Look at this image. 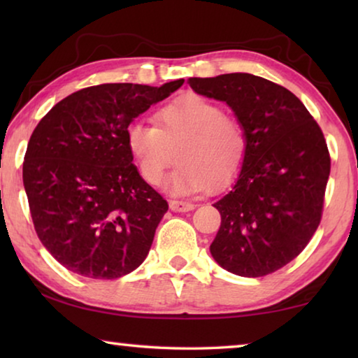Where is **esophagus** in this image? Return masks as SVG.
Returning a JSON list of instances; mask_svg holds the SVG:
<instances>
[{
    "mask_svg": "<svg viewBox=\"0 0 358 358\" xmlns=\"http://www.w3.org/2000/svg\"><path fill=\"white\" fill-rule=\"evenodd\" d=\"M169 207H171L172 211H177V213H185V211L194 210V203L183 202V201H171Z\"/></svg>",
    "mask_w": 358,
    "mask_h": 358,
    "instance_id": "1",
    "label": "esophagus"
}]
</instances>
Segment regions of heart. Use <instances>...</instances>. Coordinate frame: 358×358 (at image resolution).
Listing matches in <instances>:
<instances>
[{"label": "heart", "mask_w": 358, "mask_h": 358, "mask_svg": "<svg viewBox=\"0 0 358 358\" xmlns=\"http://www.w3.org/2000/svg\"><path fill=\"white\" fill-rule=\"evenodd\" d=\"M126 145L141 177L153 186L161 183L177 150L180 164L164 181L166 191L173 196L227 186L248 153L240 121L199 94L183 96L159 108L156 126L132 121L126 128Z\"/></svg>", "instance_id": "1"}]
</instances>
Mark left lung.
<instances>
[{"mask_svg":"<svg viewBox=\"0 0 358 358\" xmlns=\"http://www.w3.org/2000/svg\"><path fill=\"white\" fill-rule=\"evenodd\" d=\"M189 85L226 102L248 138L237 180L213 203L221 226L211 256L238 276L273 273L305 250L320 222L330 175L322 131L294 93L266 78L234 72Z\"/></svg>","mask_w":358,"mask_h":358,"instance_id":"left-lung-1","label":"left lung"}]
</instances>
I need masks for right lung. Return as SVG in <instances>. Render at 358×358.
Listing matches in <instances>:
<instances>
[{
	"mask_svg": "<svg viewBox=\"0 0 358 358\" xmlns=\"http://www.w3.org/2000/svg\"><path fill=\"white\" fill-rule=\"evenodd\" d=\"M183 82L83 88L36 126L23 186L41 243L72 273L117 280L148 256L169 205L132 164L126 128Z\"/></svg>",
	"mask_w": 358,
	"mask_h": 358,
	"instance_id": "add662e5",
	"label": "right lung"
}]
</instances>
